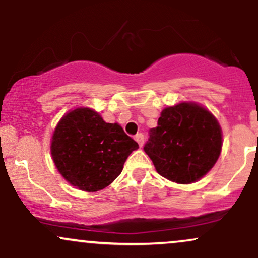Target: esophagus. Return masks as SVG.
Here are the masks:
<instances>
[{
	"label": "esophagus",
	"instance_id": "34e87169",
	"mask_svg": "<svg viewBox=\"0 0 258 258\" xmlns=\"http://www.w3.org/2000/svg\"><path fill=\"white\" fill-rule=\"evenodd\" d=\"M135 141L137 142L139 147H142V146H143V143H144V136L142 135V133H137V135L135 136Z\"/></svg>",
	"mask_w": 258,
	"mask_h": 258
}]
</instances>
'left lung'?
<instances>
[{
    "label": "left lung",
    "mask_w": 258,
    "mask_h": 258,
    "mask_svg": "<svg viewBox=\"0 0 258 258\" xmlns=\"http://www.w3.org/2000/svg\"><path fill=\"white\" fill-rule=\"evenodd\" d=\"M221 149L220 123L195 103L165 108L144 146L158 173L179 184L203 178L220 158Z\"/></svg>",
    "instance_id": "8db88e82"
}]
</instances>
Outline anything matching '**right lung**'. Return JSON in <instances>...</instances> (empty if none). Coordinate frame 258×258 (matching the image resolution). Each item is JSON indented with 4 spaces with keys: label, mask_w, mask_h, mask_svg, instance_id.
Here are the masks:
<instances>
[{
    "label": "right lung",
    "mask_w": 258,
    "mask_h": 258,
    "mask_svg": "<svg viewBox=\"0 0 258 258\" xmlns=\"http://www.w3.org/2000/svg\"><path fill=\"white\" fill-rule=\"evenodd\" d=\"M138 143L119 123L78 108L61 117L53 132L51 154L59 173L81 190L98 191L117 178Z\"/></svg>",
    "instance_id": "1"
}]
</instances>
